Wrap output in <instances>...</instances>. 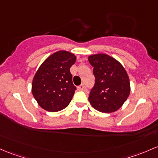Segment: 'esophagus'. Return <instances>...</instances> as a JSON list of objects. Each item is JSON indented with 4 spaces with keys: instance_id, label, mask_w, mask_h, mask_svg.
I'll return each mask as SVG.
<instances>
[{
    "instance_id": "1",
    "label": "esophagus",
    "mask_w": 158,
    "mask_h": 158,
    "mask_svg": "<svg viewBox=\"0 0 158 158\" xmlns=\"http://www.w3.org/2000/svg\"><path fill=\"white\" fill-rule=\"evenodd\" d=\"M85 88H86V87L85 86V85H83V84H82L81 85H79V87H78V89L79 90H85Z\"/></svg>"
}]
</instances>
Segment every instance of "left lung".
<instances>
[{
    "instance_id": "8db88e82",
    "label": "left lung",
    "mask_w": 158,
    "mask_h": 158,
    "mask_svg": "<svg viewBox=\"0 0 158 158\" xmlns=\"http://www.w3.org/2000/svg\"><path fill=\"white\" fill-rule=\"evenodd\" d=\"M94 67L95 84L88 100L99 112L110 113L121 108L131 92L128 75L120 62L106 54L88 57Z\"/></svg>"
}]
</instances>
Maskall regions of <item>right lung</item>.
I'll return each instance as SVG.
<instances>
[{
  "label": "right lung",
  "mask_w": 158,
  "mask_h": 158,
  "mask_svg": "<svg viewBox=\"0 0 158 158\" xmlns=\"http://www.w3.org/2000/svg\"><path fill=\"white\" fill-rule=\"evenodd\" d=\"M76 60L67 51L56 52L39 67L32 82L33 96L43 110L55 112L66 108L76 89L70 69Z\"/></svg>",
  "instance_id": "right-lung-1"
}]
</instances>
